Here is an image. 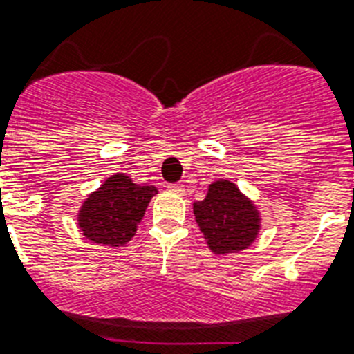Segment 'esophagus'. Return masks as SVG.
<instances>
[{
    "instance_id": "esophagus-1",
    "label": "esophagus",
    "mask_w": 354,
    "mask_h": 354,
    "mask_svg": "<svg viewBox=\"0 0 354 354\" xmlns=\"http://www.w3.org/2000/svg\"><path fill=\"white\" fill-rule=\"evenodd\" d=\"M169 192H174V194L178 196H183L185 194V187L182 185V183H171V185H167Z\"/></svg>"
}]
</instances>
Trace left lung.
I'll use <instances>...</instances> for the list:
<instances>
[{"label": "left lung", "instance_id": "8db88e82", "mask_svg": "<svg viewBox=\"0 0 354 354\" xmlns=\"http://www.w3.org/2000/svg\"><path fill=\"white\" fill-rule=\"evenodd\" d=\"M196 223L216 255L246 250L261 232V212L230 180H216L205 200L192 205Z\"/></svg>", "mask_w": 354, "mask_h": 354}]
</instances>
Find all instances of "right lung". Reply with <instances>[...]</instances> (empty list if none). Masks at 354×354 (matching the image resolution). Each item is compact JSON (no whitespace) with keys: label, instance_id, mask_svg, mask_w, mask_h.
<instances>
[{"label":"right lung","instance_id":"obj_1","mask_svg":"<svg viewBox=\"0 0 354 354\" xmlns=\"http://www.w3.org/2000/svg\"><path fill=\"white\" fill-rule=\"evenodd\" d=\"M154 194H158L154 185H138L127 174L117 172L82 201L77 225L82 236L97 245H126L135 236Z\"/></svg>","mask_w":354,"mask_h":354}]
</instances>
